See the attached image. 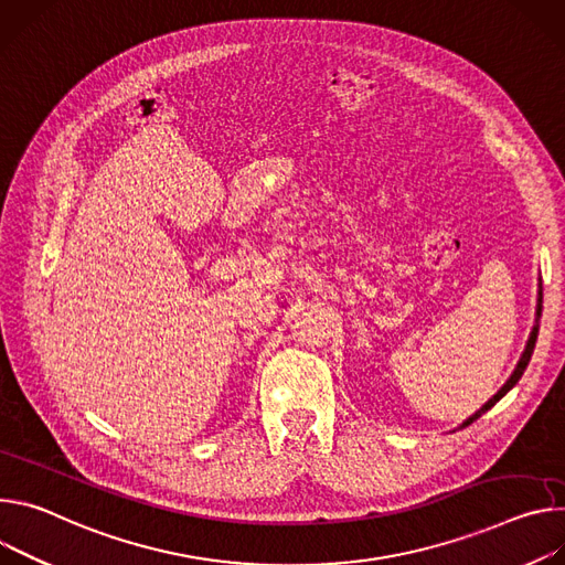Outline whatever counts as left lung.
<instances>
[{
    "label": "left lung",
    "mask_w": 565,
    "mask_h": 565,
    "mask_svg": "<svg viewBox=\"0 0 565 565\" xmlns=\"http://www.w3.org/2000/svg\"><path fill=\"white\" fill-rule=\"evenodd\" d=\"M541 302H543V294L539 291V309H536V317H539V319H541ZM536 337H539V323L534 326V330H532V334H530V341H527V345H525V352H523V356H521V361H519L516 370L512 372V377L508 380V384H505L503 388H500V391H498V393H495V395H493V397H491V399H489V402H487V404H484L476 415H471L467 422H462V428H465V426H469V424H473L482 413H487V411H489L498 399H503V397H505V395L516 386V382L523 377V372H525V367H527V363H530V359H532V352H534V345H536Z\"/></svg>",
    "instance_id": "obj_1"
}]
</instances>
